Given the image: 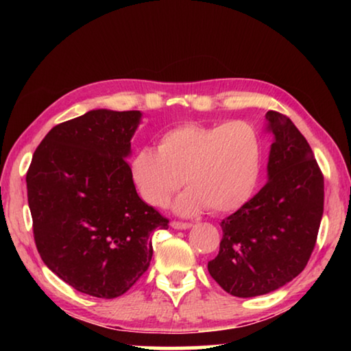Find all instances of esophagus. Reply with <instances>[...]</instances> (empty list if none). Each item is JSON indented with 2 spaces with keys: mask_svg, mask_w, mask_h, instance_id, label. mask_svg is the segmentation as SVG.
I'll return each instance as SVG.
<instances>
[{
  "mask_svg": "<svg viewBox=\"0 0 351 351\" xmlns=\"http://www.w3.org/2000/svg\"><path fill=\"white\" fill-rule=\"evenodd\" d=\"M171 228L173 229H180V230H186L192 228V223H182V221H171Z\"/></svg>",
  "mask_w": 351,
  "mask_h": 351,
  "instance_id": "1",
  "label": "esophagus"
}]
</instances>
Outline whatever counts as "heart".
Listing matches in <instances>:
<instances>
[{
  "label": "heart",
  "mask_w": 351,
  "mask_h": 351,
  "mask_svg": "<svg viewBox=\"0 0 351 351\" xmlns=\"http://www.w3.org/2000/svg\"><path fill=\"white\" fill-rule=\"evenodd\" d=\"M263 158L258 130L247 121L182 123L159 138V147L142 145L130 161L138 192L148 204H169L184 181L187 189L175 201L180 215L232 212L252 197Z\"/></svg>",
  "instance_id": "obj_1"
}]
</instances>
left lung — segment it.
<instances>
[{
    "label": "left lung",
    "instance_id": "left-lung-1",
    "mask_svg": "<svg viewBox=\"0 0 351 351\" xmlns=\"http://www.w3.org/2000/svg\"><path fill=\"white\" fill-rule=\"evenodd\" d=\"M274 136L268 182L221 221L219 252L207 269L226 293L255 297L300 274L316 245L324 215V176L310 144L291 119L266 112Z\"/></svg>",
    "mask_w": 351,
    "mask_h": 351
}]
</instances>
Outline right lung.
<instances>
[{
	"label": "right lung",
	"mask_w": 351,
	"mask_h": 351,
	"mask_svg": "<svg viewBox=\"0 0 351 351\" xmlns=\"http://www.w3.org/2000/svg\"><path fill=\"white\" fill-rule=\"evenodd\" d=\"M141 111L91 110L58 123L29 165L27 203L45 265L83 294L114 299L148 269L169 219L136 192L125 159Z\"/></svg>",
	"instance_id": "add662e5"
}]
</instances>
